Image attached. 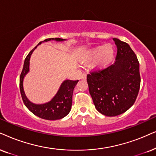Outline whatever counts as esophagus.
Listing matches in <instances>:
<instances>
[{
    "label": "esophagus",
    "mask_w": 156,
    "mask_h": 156,
    "mask_svg": "<svg viewBox=\"0 0 156 156\" xmlns=\"http://www.w3.org/2000/svg\"><path fill=\"white\" fill-rule=\"evenodd\" d=\"M81 78H82L83 80H86V74H85V73L82 74V76H81Z\"/></svg>",
    "instance_id": "1"
}]
</instances>
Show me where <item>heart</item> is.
I'll use <instances>...</instances> for the list:
<instances>
[{"label": "heart", "mask_w": 156, "mask_h": 156, "mask_svg": "<svg viewBox=\"0 0 156 156\" xmlns=\"http://www.w3.org/2000/svg\"><path fill=\"white\" fill-rule=\"evenodd\" d=\"M114 47L107 44L104 46H98L86 52L80 58L83 63L87 64L94 62L92 67L96 70H101L105 68L111 63L114 57Z\"/></svg>", "instance_id": "b5f03b06"}]
</instances>
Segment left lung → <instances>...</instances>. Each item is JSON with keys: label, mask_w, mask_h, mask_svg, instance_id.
<instances>
[{"label": "left lung", "mask_w": 156, "mask_h": 156, "mask_svg": "<svg viewBox=\"0 0 156 156\" xmlns=\"http://www.w3.org/2000/svg\"><path fill=\"white\" fill-rule=\"evenodd\" d=\"M113 39L117 47L115 62L87 75L96 109L107 117L127 111L135 103L140 86V64L135 52L127 43Z\"/></svg>", "instance_id": "1"}]
</instances>
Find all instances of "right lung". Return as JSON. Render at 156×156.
<instances>
[{
    "instance_id": "add662e5",
    "label": "right lung",
    "mask_w": 156,
    "mask_h": 156,
    "mask_svg": "<svg viewBox=\"0 0 156 156\" xmlns=\"http://www.w3.org/2000/svg\"><path fill=\"white\" fill-rule=\"evenodd\" d=\"M50 40H55L57 42H62L66 40L60 38H51L44 39L42 42H40L34 50H32L29 55H27L24 60L22 72L20 76V81H19V86H20V91L22 97L23 101L25 106L28 108V109L37 117L42 119L47 120H57L60 119L68 115L70 112L72 106V98L73 93L75 86H76L78 80H66L61 84L58 91L55 94V96L52 98V100L49 102L42 104H36L31 102L27 98L26 96L23 87V78L26 75L29 71V60H30L31 55L33 51L37 48L39 44H42L43 42H48Z\"/></svg>"
}]
</instances>
